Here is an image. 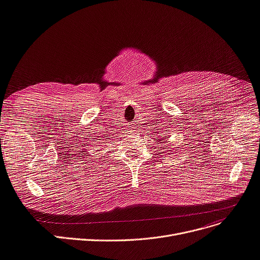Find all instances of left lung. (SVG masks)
I'll list each match as a JSON object with an SVG mask.
<instances>
[{
    "label": "left lung",
    "instance_id": "8db88e82",
    "mask_svg": "<svg viewBox=\"0 0 260 260\" xmlns=\"http://www.w3.org/2000/svg\"><path fill=\"white\" fill-rule=\"evenodd\" d=\"M167 137H168V136H167Z\"/></svg>",
    "mask_w": 260,
    "mask_h": 260
}]
</instances>
